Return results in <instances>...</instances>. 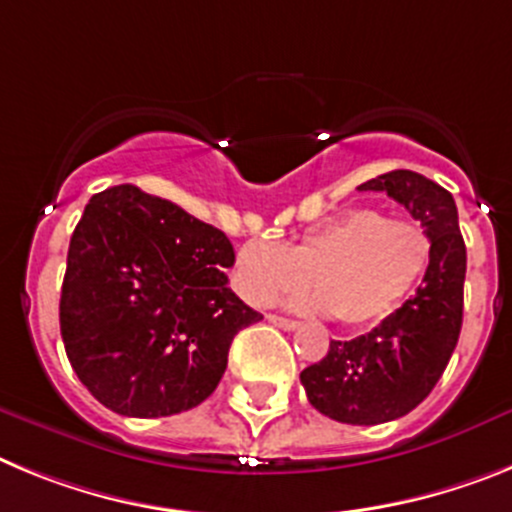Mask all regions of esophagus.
<instances>
[{"label":"esophagus","instance_id":"obj_1","mask_svg":"<svg viewBox=\"0 0 512 512\" xmlns=\"http://www.w3.org/2000/svg\"><path fill=\"white\" fill-rule=\"evenodd\" d=\"M268 322H273L275 327H281V330H296L299 327V322L296 319H286V317H278V314H268Z\"/></svg>","mask_w":512,"mask_h":512}]
</instances>
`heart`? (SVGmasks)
Segmentation results:
<instances>
[{"label": "heart", "mask_w": 512, "mask_h": 512, "mask_svg": "<svg viewBox=\"0 0 512 512\" xmlns=\"http://www.w3.org/2000/svg\"><path fill=\"white\" fill-rule=\"evenodd\" d=\"M430 255L433 244L420 224L353 208L309 229L286 250L257 239L242 244L234 257V288L244 301L265 306L283 293H304L314 278L317 296L293 304L363 327L404 304Z\"/></svg>", "instance_id": "heart-1"}]
</instances>
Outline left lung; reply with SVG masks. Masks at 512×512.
Wrapping results in <instances>:
<instances>
[{
    "label": "left lung",
    "instance_id": "8db88e82",
    "mask_svg": "<svg viewBox=\"0 0 512 512\" xmlns=\"http://www.w3.org/2000/svg\"><path fill=\"white\" fill-rule=\"evenodd\" d=\"M358 190L402 203L428 231L433 255L412 299L368 335L332 340L322 361L301 371V384L322 415L379 425L415 410L451 361L464 322L466 247L453 195L425 175L394 170Z\"/></svg>",
    "mask_w": 512,
    "mask_h": 512
}]
</instances>
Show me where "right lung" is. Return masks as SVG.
I'll list each match as a JSON object with an SVG mask.
<instances>
[{
  "mask_svg": "<svg viewBox=\"0 0 512 512\" xmlns=\"http://www.w3.org/2000/svg\"><path fill=\"white\" fill-rule=\"evenodd\" d=\"M221 229L136 185L92 195L71 234L59 322L92 397L126 417L193 410L262 314L229 288Z\"/></svg>",
  "mask_w": 512,
  "mask_h": 512,
  "instance_id": "add662e5",
  "label": "right lung"
}]
</instances>
